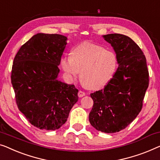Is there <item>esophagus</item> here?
Masks as SVG:
<instances>
[{"instance_id":"obj_1","label":"esophagus","mask_w":160,"mask_h":160,"mask_svg":"<svg viewBox=\"0 0 160 160\" xmlns=\"http://www.w3.org/2000/svg\"><path fill=\"white\" fill-rule=\"evenodd\" d=\"M85 94H86L85 92H82V91H78V96L79 97H84V96H85Z\"/></svg>"}]
</instances>
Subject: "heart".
Wrapping results in <instances>:
<instances>
[{
  "label": "heart",
  "instance_id": "obj_1",
  "mask_svg": "<svg viewBox=\"0 0 160 160\" xmlns=\"http://www.w3.org/2000/svg\"><path fill=\"white\" fill-rule=\"evenodd\" d=\"M61 66L69 78L80 75L81 81L89 89L104 87L114 76L118 66L114 52L91 42L81 43L72 52V56H64Z\"/></svg>",
  "mask_w": 160,
  "mask_h": 160
}]
</instances>
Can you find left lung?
<instances>
[{"label":"left lung","instance_id":"obj_1","mask_svg":"<svg viewBox=\"0 0 160 160\" xmlns=\"http://www.w3.org/2000/svg\"><path fill=\"white\" fill-rule=\"evenodd\" d=\"M102 37L113 48L118 68L103 89L90 94L94 105L89 120L97 131L112 133L126 128L142 110L149 71L143 52L129 37Z\"/></svg>","mask_w":160,"mask_h":160}]
</instances>
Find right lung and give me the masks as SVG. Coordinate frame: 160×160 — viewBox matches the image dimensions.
<instances>
[{"label":"right lung","mask_w":160,"mask_h":160,"mask_svg":"<svg viewBox=\"0 0 160 160\" xmlns=\"http://www.w3.org/2000/svg\"><path fill=\"white\" fill-rule=\"evenodd\" d=\"M67 38L38 33L20 48L13 60L11 84L18 110L42 130L54 131L66 122L78 101V89L58 79Z\"/></svg>","instance_id":"add662e5"}]
</instances>
